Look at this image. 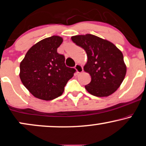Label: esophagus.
Listing matches in <instances>:
<instances>
[{
    "label": "esophagus",
    "instance_id": "34e87169",
    "mask_svg": "<svg viewBox=\"0 0 146 146\" xmlns=\"http://www.w3.org/2000/svg\"><path fill=\"white\" fill-rule=\"evenodd\" d=\"M75 70H76V71H77V73H82V72L84 71V69H83L82 66L80 65V64H75Z\"/></svg>",
    "mask_w": 146,
    "mask_h": 146
}]
</instances>
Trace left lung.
Wrapping results in <instances>:
<instances>
[{"label": "left lung", "mask_w": 146, "mask_h": 146, "mask_svg": "<svg viewBox=\"0 0 146 146\" xmlns=\"http://www.w3.org/2000/svg\"><path fill=\"white\" fill-rule=\"evenodd\" d=\"M72 41L86 51L88 61L84 71L91 76L85 86L87 91L97 97L111 95L122 84L127 68L121 51L112 42L94 35H78Z\"/></svg>", "instance_id": "left-lung-1"}]
</instances>
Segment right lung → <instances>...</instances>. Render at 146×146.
Listing matches in <instances>:
<instances>
[{
  "label": "right lung",
  "mask_w": 146,
  "mask_h": 146,
  "mask_svg": "<svg viewBox=\"0 0 146 146\" xmlns=\"http://www.w3.org/2000/svg\"><path fill=\"white\" fill-rule=\"evenodd\" d=\"M62 42L58 36L42 40L27 51L20 63L21 82L37 98L51 100L61 96L76 71L67 67L64 56L57 52Z\"/></svg>",
  "instance_id": "obj_1"
}]
</instances>
